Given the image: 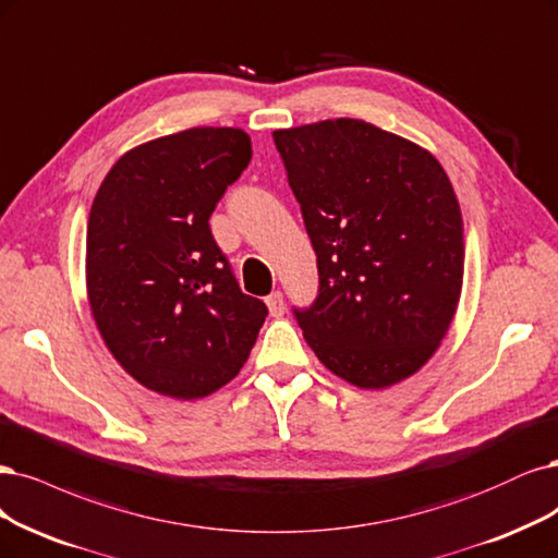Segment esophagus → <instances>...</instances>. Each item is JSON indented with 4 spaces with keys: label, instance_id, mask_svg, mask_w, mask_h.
<instances>
[{
    "label": "esophagus",
    "instance_id": "1",
    "mask_svg": "<svg viewBox=\"0 0 558 558\" xmlns=\"http://www.w3.org/2000/svg\"><path fill=\"white\" fill-rule=\"evenodd\" d=\"M265 304H267V310H270V316H275V318L283 316L286 304H283V295H281L279 291H275V293L267 295V298H265Z\"/></svg>",
    "mask_w": 558,
    "mask_h": 558
}]
</instances>
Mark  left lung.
Masks as SVG:
<instances>
[{"label": "left lung", "mask_w": 558, "mask_h": 558, "mask_svg": "<svg viewBox=\"0 0 558 558\" xmlns=\"http://www.w3.org/2000/svg\"><path fill=\"white\" fill-rule=\"evenodd\" d=\"M318 263L293 310L306 343L364 390L413 376L446 337L464 281V223L432 151L339 118L272 133Z\"/></svg>", "instance_id": "8db88e82"}]
</instances>
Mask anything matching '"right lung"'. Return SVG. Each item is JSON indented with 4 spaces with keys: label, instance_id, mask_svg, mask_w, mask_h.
Segmentation results:
<instances>
[{
    "label": "right lung",
    "instance_id": "1",
    "mask_svg": "<svg viewBox=\"0 0 558 558\" xmlns=\"http://www.w3.org/2000/svg\"><path fill=\"white\" fill-rule=\"evenodd\" d=\"M252 161L233 126H196L122 155L87 221V298L108 351L147 390L201 399L233 380L267 306L244 295L209 217Z\"/></svg>",
    "mask_w": 558,
    "mask_h": 558
}]
</instances>
